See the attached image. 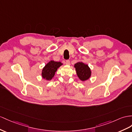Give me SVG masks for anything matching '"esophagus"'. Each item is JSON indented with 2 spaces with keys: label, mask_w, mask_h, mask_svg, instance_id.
<instances>
[{
  "label": "esophagus",
  "mask_w": 132,
  "mask_h": 132,
  "mask_svg": "<svg viewBox=\"0 0 132 132\" xmlns=\"http://www.w3.org/2000/svg\"><path fill=\"white\" fill-rule=\"evenodd\" d=\"M66 65H70V61L69 60L66 61Z\"/></svg>",
  "instance_id": "obj_1"
}]
</instances>
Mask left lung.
<instances>
[{"label": "left lung", "instance_id": "obj_1", "mask_svg": "<svg viewBox=\"0 0 132 132\" xmlns=\"http://www.w3.org/2000/svg\"><path fill=\"white\" fill-rule=\"evenodd\" d=\"M77 75L82 81L89 79L92 75V71L87 64L82 62H78L74 65Z\"/></svg>", "mask_w": 132, "mask_h": 132}]
</instances>
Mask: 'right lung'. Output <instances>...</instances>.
Here are the masks:
<instances>
[{"instance_id":"obj_1","label":"right lung","mask_w":132,"mask_h":132,"mask_svg":"<svg viewBox=\"0 0 132 132\" xmlns=\"http://www.w3.org/2000/svg\"><path fill=\"white\" fill-rule=\"evenodd\" d=\"M63 63L61 62H56L53 60L50 61L43 67L42 70L41 76L43 79L50 81L55 75V72Z\"/></svg>"}]
</instances>
